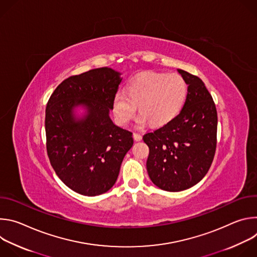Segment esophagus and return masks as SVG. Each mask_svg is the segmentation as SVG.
Instances as JSON below:
<instances>
[{"label":"esophagus","instance_id":"obj_1","mask_svg":"<svg viewBox=\"0 0 257 257\" xmlns=\"http://www.w3.org/2000/svg\"><path fill=\"white\" fill-rule=\"evenodd\" d=\"M133 137H134V139L136 140V141H140L141 139H142V136H141V134H139V133H133Z\"/></svg>","mask_w":257,"mask_h":257}]
</instances>
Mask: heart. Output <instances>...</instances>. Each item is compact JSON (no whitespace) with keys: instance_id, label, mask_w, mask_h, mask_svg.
Instances as JSON below:
<instances>
[{"instance_id":"1","label":"heart","mask_w":257,"mask_h":257,"mask_svg":"<svg viewBox=\"0 0 257 257\" xmlns=\"http://www.w3.org/2000/svg\"><path fill=\"white\" fill-rule=\"evenodd\" d=\"M188 85L178 73H148L131 81L124 92H117L113 111L117 121L129 124L135 117L137 105L138 125L149 121L161 127L174 120L186 101Z\"/></svg>"}]
</instances>
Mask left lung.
I'll return each instance as SVG.
<instances>
[{
    "instance_id": "obj_1",
    "label": "left lung",
    "mask_w": 257,
    "mask_h": 257,
    "mask_svg": "<svg viewBox=\"0 0 257 257\" xmlns=\"http://www.w3.org/2000/svg\"><path fill=\"white\" fill-rule=\"evenodd\" d=\"M188 85L186 101L170 123L143 135L150 155L146 169L155 185L166 191L194 186L206 175L216 149L217 114L202 80L178 70Z\"/></svg>"
}]
</instances>
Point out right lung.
Wrapping results in <instances>:
<instances>
[{
	"label": "right lung",
	"instance_id": "right-lung-1",
	"mask_svg": "<svg viewBox=\"0 0 257 257\" xmlns=\"http://www.w3.org/2000/svg\"><path fill=\"white\" fill-rule=\"evenodd\" d=\"M121 80L111 68L92 69L62 81L47 103L50 163L64 184L79 194L95 196L111 189L133 145L132 132L108 117ZM80 103L88 106L89 115L75 122L71 109Z\"/></svg>",
	"mask_w": 257,
	"mask_h": 257
}]
</instances>
